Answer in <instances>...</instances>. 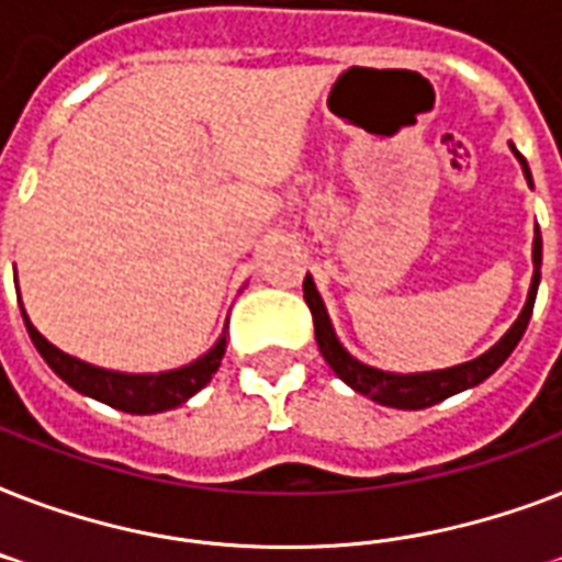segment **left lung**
Wrapping results in <instances>:
<instances>
[{
    "mask_svg": "<svg viewBox=\"0 0 562 562\" xmlns=\"http://www.w3.org/2000/svg\"><path fill=\"white\" fill-rule=\"evenodd\" d=\"M514 148V145H510ZM514 154L522 162L525 180L528 187H533L531 169L525 157L514 148ZM540 265H542V236L540 227L533 229V280L531 291H528V300H525L522 315L516 317V324L505 333V338L490 347L484 356L472 361H463L458 368H446V370H431V373H384V370L368 368L361 364L359 359H352L350 352L344 350L341 341L335 338V329L329 324V315H326V306L321 294H317L315 282L306 273L303 280V297L308 303V312H312V321H315V338L317 347H321V356L326 359V364L335 370L338 379L350 384L352 391L361 393V396H370L379 405H387V408H402V411H417L428 408V405H437L443 402L446 396H454V393L467 391V387H475L481 384L487 375L496 373L510 352L516 350V344L528 329V321H531L533 312V300H537V289H540Z\"/></svg>",
    "mask_w": 562,
    "mask_h": 562,
    "instance_id": "8db88e82",
    "label": "left lung"
}]
</instances>
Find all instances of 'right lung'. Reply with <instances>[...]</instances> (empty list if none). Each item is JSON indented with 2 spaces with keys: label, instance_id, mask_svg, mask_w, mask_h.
I'll use <instances>...</instances> for the list:
<instances>
[{
  "label": "right lung",
  "instance_id": "right-lung-1",
  "mask_svg": "<svg viewBox=\"0 0 562 562\" xmlns=\"http://www.w3.org/2000/svg\"><path fill=\"white\" fill-rule=\"evenodd\" d=\"M22 321H25V329H29L31 341L43 356V361L69 387H75L83 396L104 402L110 408L127 411V414H160V411L183 405L189 396H194L203 384L210 382L212 373L221 368L224 350H227V333H224L210 352H203L201 359L187 364V368L166 370V373H116V370L95 368V364H87V361L72 359L64 350H57L55 344H48L34 329L25 308H22Z\"/></svg>",
  "mask_w": 562,
  "mask_h": 562
}]
</instances>
